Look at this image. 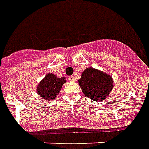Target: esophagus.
Instances as JSON below:
<instances>
[{
    "mask_svg": "<svg viewBox=\"0 0 149 149\" xmlns=\"http://www.w3.org/2000/svg\"><path fill=\"white\" fill-rule=\"evenodd\" d=\"M67 79H68V80H69V81H70V82H74V77L73 76V75H71V76H69L68 78H67Z\"/></svg>",
    "mask_w": 149,
    "mask_h": 149,
    "instance_id": "esophagus-1",
    "label": "esophagus"
}]
</instances>
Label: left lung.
I'll return each instance as SVG.
<instances>
[{
	"instance_id": "left-lung-1",
	"label": "left lung",
	"mask_w": 149,
	"mask_h": 149,
	"mask_svg": "<svg viewBox=\"0 0 149 149\" xmlns=\"http://www.w3.org/2000/svg\"><path fill=\"white\" fill-rule=\"evenodd\" d=\"M78 82L83 94L95 101L107 99L113 87V82L110 75L91 67L83 71Z\"/></svg>"
}]
</instances>
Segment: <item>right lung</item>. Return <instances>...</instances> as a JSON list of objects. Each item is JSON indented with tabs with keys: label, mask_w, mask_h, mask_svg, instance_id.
Returning a JSON list of instances; mask_svg holds the SVG:
<instances>
[{
	"label": "right lung",
	"mask_w": 149,
	"mask_h": 149,
	"mask_svg": "<svg viewBox=\"0 0 149 149\" xmlns=\"http://www.w3.org/2000/svg\"><path fill=\"white\" fill-rule=\"evenodd\" d=\"M66 83L65 78H57L53 74H47L46 77L39 83L37 92L46 100H54L59 93L63 83Z\"/></svg>",
	"instance_id": "add662e5"
}]
</instances>
